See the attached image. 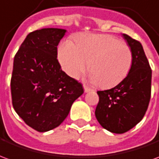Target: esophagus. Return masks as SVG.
<instances>
[{
    "mask_svg": "<svg viewBox=\"0 0 159 159\" xmlns=\"http://www.w3.org/2000/svg\"><path fill=\"white\" fill-rule=\"evenodd\" d=\"M83 89H84V92H85V93H89V92L91 91V89L89 88L88 86H86V85H83Z\"/></svg>",
    "mask_w": 159,
    "mask_h": 159,
    "instance_id": "1",
    "label": "esophagus"
}]
</instances>
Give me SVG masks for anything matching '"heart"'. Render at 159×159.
<instances>
[{
	"label": "heart",
	"instance_id": "heart-1",
	"mask_svg": "<svg viewBox=\"0 0 159 159\" xmlns=\"http://www.w3.org/2000/svg\"><path fill=\"white\" fill-rule=\"evenodd\" d=\"M58 59L65 72L78 78L89 66V78L102 88L121 83L129 73L133 53L128 45L107 34H79L74 43L63 41L58 49Z\"/></svg>",
	"mask_w": 159,
	"mask_h": 159
}]
</instances>
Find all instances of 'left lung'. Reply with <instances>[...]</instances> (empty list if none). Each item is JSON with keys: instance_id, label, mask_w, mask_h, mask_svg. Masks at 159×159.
<instances>
[{"instance_id": "8db88e82", "label": "left lung", "mask_w": 159, "mask_h": 159, "mask_svg": "<svg viewBox=\"0 0 159 159\" xmlns=\"http://www.w3.org/2000/svg\"><path fill=\"white\" fill-rule=\"evenodd\" d=\"M123 37L133 53L129 73L117 86L98 91L95 117L104 129L123 134L143 118L151 98L152 70L142 45L128 35Z\"/></svg>"}]
</instances>
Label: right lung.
<instances>
[{
    "instance_id": "obj_1",
    "label": "right lung",
    "mask_w": 159,
    "mask_h": 159,
    "mask_svg": "<svg viewBox=\"0 0 159 159\" xmlns=\"http://www.w3.org/2000/svg\"><path fill=\"white\" fill-rule=\"evenodd\" d=\"M66 32L59 28L30 32L13 60L12 106L27 125L39 132L60 125L83 93L82 84L66 75L57 59V46Z\"/></svg>"
}]
</instances>
